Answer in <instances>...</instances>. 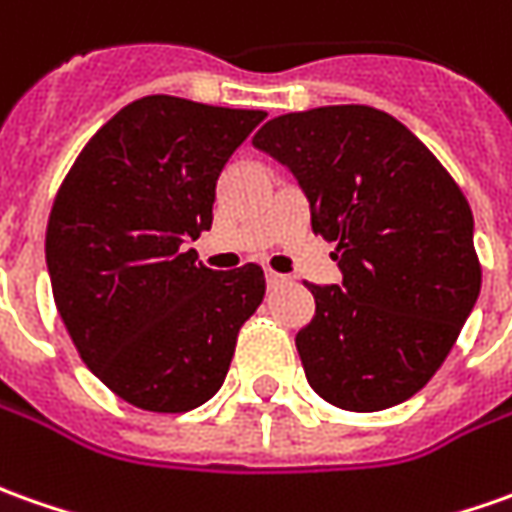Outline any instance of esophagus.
<instances>
[{"label": "esophagus", "mask_w": 512, "mask_h": 512, "mask_svg": "<svg viewBox=\"0 0 512 512\" xmlns=\"http://www.w3.org/2000/svg\"><path fill=\"white\" fill-rule=\"evenodd\" d=\"M266 283L280 285V283H285V277L283 274H277V271H266Z\"/></svg>", "instance_id": "34e87169"}]
</instances>
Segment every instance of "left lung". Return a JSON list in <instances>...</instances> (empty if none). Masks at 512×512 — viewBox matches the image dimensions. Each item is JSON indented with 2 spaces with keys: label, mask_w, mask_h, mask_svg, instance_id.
Wrapping results in <instances>:
<instances>
[{
  "label": "left lung",
  "mask_w": 512,
  "mask_h": 512,
  "mask_svg": "<svg viewBox=\"0 0 512 512\" xmlns=\"http://www.w3.org/2000/svg\"><path fill=\"white\" fill-rule=\"evenodd\" d=\"M252 145L291 170L342 283L314 285L297 333L305 378L347 412L409 401L474 311V215L437 156L387 111L322 106L274 117Z\"/></svg>",
  "instance_id": "obj_1"
}]
</instances>
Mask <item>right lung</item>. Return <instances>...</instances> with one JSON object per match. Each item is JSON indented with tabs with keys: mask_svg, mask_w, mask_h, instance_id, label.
<instances>
[{
	"mask_svg": "<svg viewBox=\"0 0 512 512\" xmlns=\"http://www.w3.org/2000/svg\"><path fill=\"white\" fill-rule=\"evenodd\" d=\"M266 111L151 95L86 142L47 224L52 297L83 364L148 412H190L221 389L238 330L266 294L255 263L212 271L196 241L215 184Z\"/></svg>",
	"mask_w": 512,
	"mask_h": 512,
	"instance_id": "right-lung-1",
	"label": "right lung"
}]
</instances>
